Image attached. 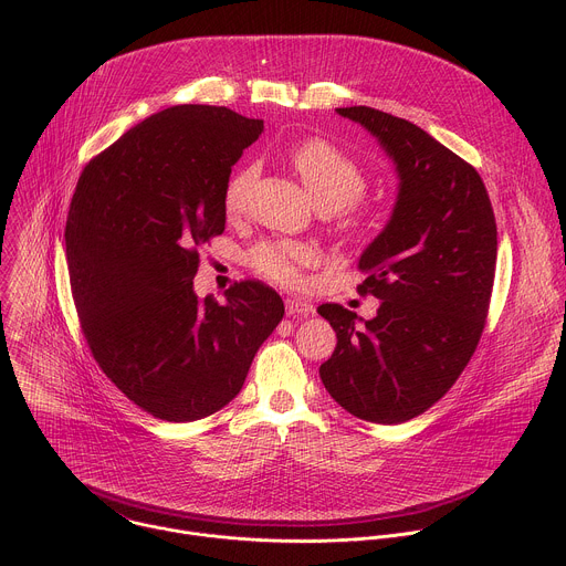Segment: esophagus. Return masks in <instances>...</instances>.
Masks as SVG:
<instances>
[{"label":"esophagus","mask_w":566,"mask_h":566,"mask_svg":"<svg viewBox=\"0 0 566 566\" xmlns=\"http://www.w3.org/2000/svg\"><path fill=\"white\" fill-rule=\"evenodd\" d=\"M284 304H286V315H304V317H308V315L315 313L313 304L302 302V300H297V297H286Z\"/></svg>","instance_id":"34e87169"}]
</instances>
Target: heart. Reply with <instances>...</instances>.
<instances>
[{"label":"heart","mask_w":566,"mask_h":566,"mask_svg":"<svg viewBox=\"0 0 566 566\" xmlns=\"http://www.w3.org/2000/svg\"><path fill=\"white\" fill-rule=\"evenodd\" d=\"M289 160L317 210H343L354 199H358L367 186L363 168L349 154H345L329 140H302L289 151ZM253 177V168H241L230 177L223 190V208L228 214H237L244 208V199ZM349 221H354V214L349 217ZM313 262L315 249L300 244V241H264V244H260L251 253V264L262 275L280 284H297L302 277V269Z\"/></svg>","instance_id":"obj_1"}]
</instances>
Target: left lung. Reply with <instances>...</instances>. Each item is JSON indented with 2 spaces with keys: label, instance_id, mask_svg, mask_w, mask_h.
<instances>
[{
  "label": "left lung",
  "instance_id": "1",
  "mask_svg": "<svg viewBox=\"0 0 566 566\" xmlns=\"http://www.w3.org/2000/svg\"><path fill=\"white\" fill-rule=\"evenodd\" d=\"M336 112L378 140L398 186L385 228L358 260L360 291L380 300L376 315L317 306L338 336L319 378L349 415L391 426L434 406L474 354L497 226L476 170L428 132L371 107Z\"/></svg>",
  "mask_w": 566,
  "mask_h": 566
}]
</instances>
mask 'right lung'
<instances>
[{"label": "right lung", "mask_w": 566, "mask_h": 566, "mask_svg": "<svg viewBox=\"0 0 566 566\" xmlns=\"http://www.w3.org/2000/svg\"><path fill=\"white\" fill-rule=\"evenodd\" d=\"M264 120L175 105L125 132L77 179L64 230L83 332L101 369L156 419H203L239 394L282 297L239 282L195 293L199 247L226 228L223 190Z\"/></svg>", "instance_id": "right-lung-1"}]
</instances>
